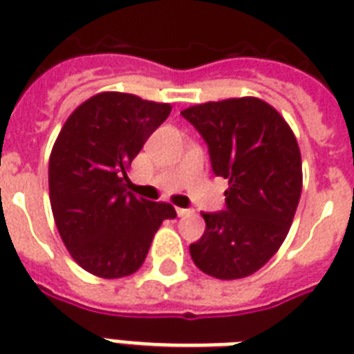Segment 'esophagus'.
<instances>
[{"instance_id": "34e87169", "label": "esophagus", "mask_w": 354, "mask_h": 354, "mask_svg": "<svg viewBox=\"0 0 354 354\" xmlns=\"http://www.w3.org/2000/svg\"><path fill=\"white\" fill-rule=\"evenodd\" d=\"M178 216H189L193 215V209H183V207H176Z\"/></svg>"}]
</instances>
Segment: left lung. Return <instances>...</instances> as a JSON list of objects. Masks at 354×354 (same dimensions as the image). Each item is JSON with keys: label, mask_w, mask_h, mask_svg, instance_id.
Returning <instances> with one entry per match:
<instances>
[{"label": "left lung", "mask_w": 354, "mask_h": 354, "mask_svg": "<svg viewBox=\"0 0 354 354\" xmlns=\"http://www.w3.org/2000/svg\"><path fill=\"white\" fill-rule=\"evenodd\" d=\"M227 180V211L202 213L205 232L189 246L194 264L222 281L242 279L274 257L290 232L303 187L301 152L285 118L259 97L185 108Z\"/></svg>", "instance_id": "1"}]
</instances>
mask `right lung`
Listing matches in <instances>:
<instances>
[{
  "mask_svg": "<svg viewBox=\"0 0 354 354\" xmlns=\"http://www.w3.org/2000/svg\"><path fill=\"white\" fill-rule=\"evenodd\" d=\"M171 110L169 102L101 91L75 108L53 145L55 224L75 263L97 277L138 272L161 222L176 216L171 204L127 191L130 163Z\"/></svg>",
  "mask_w": 354,
  "mask_h": 354,
  "instance_id": "1",
  "label": "right lung"
}]
</instances>
